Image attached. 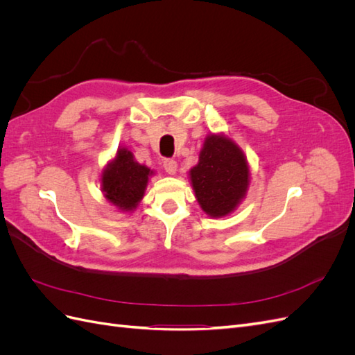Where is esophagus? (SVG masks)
<instances>
[{
	"instance_id": "1",
	"label": "esophagus",
	"mask_w": 355,
	"mask_h": 355,
	"mask_svg": "<svg viewBox=\"0 0 355 355\" xmlns=\"http://www.w3.org/2000/svg\"><path fill=\"white\" fill-rule=\"evenodd\" d=\"M163 166H164V170L167 171L168 175H171V176L176 175V171H178V163H176L175 159H170V158L166 159Z\"/></svg>"
}]
</instances>
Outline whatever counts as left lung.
<instances>
[{
  "label": "left lung",
  "instance_id": "left-lung-1",
  "mask_svg": "<svg viewBox=\"0 0 355 355\" xmlns=\"http://www.w3.org/2000/svg\"><path fill=\"white\" fill-rule=\"evenodd\" d=\"M189 180L202 211L210 218L228 216L247 194L250 167L241 148L223 133H210L189 170Z\"/></svg>",
  "mask_w": 355,
  "mask_h": 355
}]
</instances>
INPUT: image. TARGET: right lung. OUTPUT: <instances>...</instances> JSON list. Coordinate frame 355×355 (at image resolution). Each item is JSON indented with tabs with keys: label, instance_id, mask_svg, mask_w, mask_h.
Instances as JSON below:
<instances>
[{
	"label": "right lung",
	"instance_id": "add662e5",
	"mask_svg": "<svg viewBox=\"0 0 355 355\" xmlns=\"http://www.w3.org/2000/svg\"><path fill=\"white\" fill-rule=\"evenodd\" d=\"M153 175L151 168L137 163L130 149L121 146L102 170V192L118 210L133 211L142 201L148 180Z\"/></svg>",
	"mask_w": 355,
	"mask_h": 355
}]
</instances>
